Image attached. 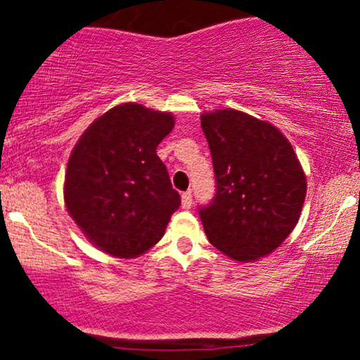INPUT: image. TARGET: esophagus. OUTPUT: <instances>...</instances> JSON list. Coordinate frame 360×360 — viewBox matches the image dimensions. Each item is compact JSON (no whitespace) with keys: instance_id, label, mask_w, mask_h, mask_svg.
<instances>
[{"instance_id":"34e87169","label":"esophagus","mask_w":360,"mask_h":360,"mask_svg":"<svg viewBox=\"0 0 360 360\" xmlns=\"http://www.w3.org/2000/svg\"><path fill=\"white\" fill-rule=\"evenodd\" d=\"M181 205H183L184 210H189L193 206V196L191 193H183V196H181Z\"/></svg>"}]
</instances>
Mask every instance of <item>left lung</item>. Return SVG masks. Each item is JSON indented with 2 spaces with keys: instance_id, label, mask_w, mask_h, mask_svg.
Returning a JSON list of instances; mask_svg holds the SVG:
<instances>
[{
  "instance_id": "obj_1",
  "label": "left lung",
  "mask_w": 360,
  "mask_h": 360,
  "mask_svg": "<svg viewBox=\"0 0 360 360\" xmlns=\"http://www.w3.org/2000/svg\"><path fill=\"white\" fill-rule=\"evenodd\" d=\"M217 194L200 210L210 243L237 262L266 257L295 230L307 176L283 131L238 110L205 111Z\"/></svg>"
}]
</instances>
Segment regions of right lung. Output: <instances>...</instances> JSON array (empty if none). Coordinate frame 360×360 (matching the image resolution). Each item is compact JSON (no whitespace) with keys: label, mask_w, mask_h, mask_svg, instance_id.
I'll use <instances>...</instances> for the list:
<instances>
[{"label":"right lung","mask_w":360,"mask_h":360,"mask_svg":"<svg viewBox=\"0 0 360 360\" xmlns=\"http://www.w3.org/2000/svg\"><path fill=\"white\" fill-rule=\"evenodd\" d=\"M172 128V113L123 103L94 120L74 146L64 203L84 237L105 254H146L179 208V193L155 152Z\"/></svg>","instance_id":"obj_1"}]
</instances>
